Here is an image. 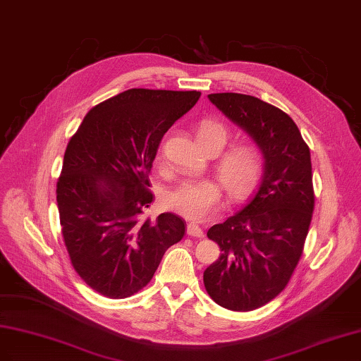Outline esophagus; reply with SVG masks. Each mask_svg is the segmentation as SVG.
Wrapping results in <instances>:
<instances>
[{
    "label": "esophagus",
    "mask_w": 361,
    "mask_h": 361,
    "mask_svg": "<svg viewBox=\"0 0 361 361\" xmlns=\"http://www.w3.org/2000/svg\"><path fill=\"white\" fill-rule=\"evenodd\" d=\"M188 234L192 235V238H204V231L201 226L198 224H193V222H190L188 225Z\"/></svg>",
    "instance_id": "1"
}]
</instances>
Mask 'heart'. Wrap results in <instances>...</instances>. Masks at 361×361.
<instances>
[{
    "label": "heart",
    "instance_id": "heart-1",
    "mask_svg": "<svg viewBox=\"0 0 361 361\" xmlns=\"http://www.w3.org/2000/svg\"><path fill=\"white\" fill-rule=\"evenodd\" d=\"M198 140H213L219 151L228 140V131L216 121H204L198 128ZM262 154L254 145L243 143L226 151L219 159L218 172L226 192L233 198H242L259 178ZM222 202V188L213 180H188L164 195V205L189 221L202 222L216 213Z\"/></svg>",
    "mask_w": 361,
    "mask_h": 361
}]
</instances>
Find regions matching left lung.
Masks as SVG:
<instances>
[{"instance_id":"left-lung-1","label":"left lung","mask_w":361,"mask_h":361,"mask_svg":"<svg viewBox=\"0 0 361 361\" xmlns=\"http://www.w3.org/2000/svg\"><path fill=\"white\" fill-rule=\"evenodd\" d=\"M209 99L259 145L264 168L259 186L233 216L207 231L221 248L204 271L212 300L233 312L266 305L289 284L314 209L310 148L293 119L243 94Z\"/></svg>"}]
</instances>
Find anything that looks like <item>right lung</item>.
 <instances>
[{
	"mask_svg": "<svg viewBox=\"0 0 361 361\" xmlns=\"http://www.w3.org/2000/svg\"><path fill=\"white\" fill-rule=\"evenodd\" d=\"M200 97L128 89L90 109L68 143L56 190L61 234L75 272L102 296L142 290L183 239L180 216L142 214L154 198L149 172L164 133Z\"/></svg>",
	"mask_w": 361,
	"mask_h": 361,
	"instance_id": "add662e5",
	"label": "right lung"
}]
</instances>
